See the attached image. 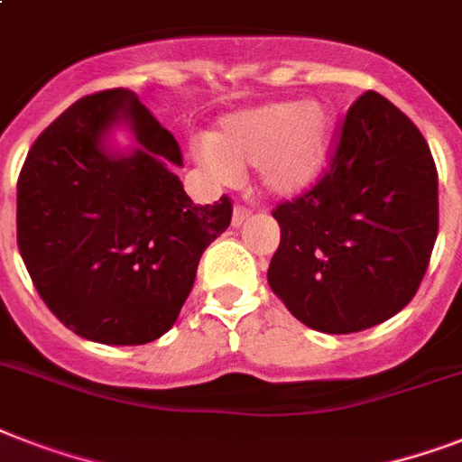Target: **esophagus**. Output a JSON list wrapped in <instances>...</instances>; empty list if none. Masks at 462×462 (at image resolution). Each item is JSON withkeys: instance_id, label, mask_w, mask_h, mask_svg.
<instances>
[{"instance_id": "obj_1", "label": "esophagus", "mask_w": 462, "mask_h": 462, "mask_svg": "<svg viewBox=\"0 0 462 462\" xmlns=\"http://www.w3.org/2000/svg\"><path fill=\"white\" fill-rule=\"evenodd\" d=\"M249 216H252V208H246V206L237 203V206H235V210H232V225H235V227H239V225L245 223Z\"/></svg>"}]
</instances>
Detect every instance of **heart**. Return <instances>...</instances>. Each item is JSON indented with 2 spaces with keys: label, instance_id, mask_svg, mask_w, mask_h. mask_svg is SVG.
<instances>
[{
  "label": "heart",
  "instance_id": "b5f03b06",
  "mask_svg": "<svg viewBox=\"0 0 462 462\" xmlns=\"http://www.w3.org/2000/svg\"><path fill=\"white\" fill-rule=\"evenodd\" d=\"M333 134V112L319 100L261 105L220 119L210 136L194 141V155L220 184H232L245 167H256L263 191L290 199L319 181Z\"/></svg>",
  "mask_w": 462,
  "mask_h": 462
}]
</instances>
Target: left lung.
I'll use <instances>...</instances> for the list:
<instances>
[{
	"mask_svg": "<svg viewBox=\"0 0 462 462\" xmlns=\"http://www.w3.org/2000/svg\"><path fill=\"white\" fill-rule=\"evenodd\" d=\"M281 246L268 285L321 333L388 321L417 295L439 232V174L427 141L366 90L337 126L314 187L275 206Z\"/></svg>",
	"mask_w": 462,
	"mask_h": 462,
	"instance_id": "8db88e82",
	"label": "left lung"
}]
</instances>
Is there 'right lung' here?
<instances>
[{"label": "right lung", "mask_w": 462, "mask_h": 462, "mask_svg": "<svg viewBox=\"0 0 462 462\" xmlns=\"http://www.w3.org/2000/svg\"><path fill=\"white\" fill-rule=\"evenodd\" d=\"M126 121L140 148L107 154ZM172 165L180 143L126 88L61 112L28 151L16 196L18 252L69 330L105 345H143L172 328L201 254L232 220L230 196L196 206Z\"/></svg>", "instance_id": "right-lung-1"}]
</instances>
